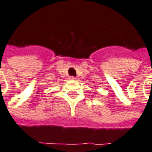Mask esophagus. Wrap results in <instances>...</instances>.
I'll use <instances>...</instances> for the list:
<instances>
[{
  "label": "esophagus",
  "mask_w": 152,
  "mask_h": 152,
  "mask_svg": "<svg viewBox=\"0 0 152 152\" xmlns=\"http://www.w3.org/2000/svg\"><path fill=\"white\" fill-rule=\"evenodd\" d=\"M70 79H71V80H76V77H74V76H71V77H70Z\"/></svg>",
  "instance_id": "34e87169"
}]
</instances>
